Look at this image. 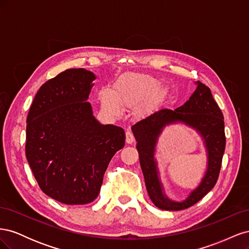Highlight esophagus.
<instances>
[{
    "instance_id": "obj_1",
    "label": "esophagus",
    "mask_w": 249,
    "mask_h": 249,
    "mask_svg": "<svg viewBox=\"0 0 249 249\" xmlns=\"http://www.w3.org/2000/svg\"><path fill=\"white\" fill-rule=\"evenodd\" d=\"M135 138H134V134L131 130H127L125 132V141L126 143H129V144H132V143L134 142Z\"/></svg>"
}]
</instances>
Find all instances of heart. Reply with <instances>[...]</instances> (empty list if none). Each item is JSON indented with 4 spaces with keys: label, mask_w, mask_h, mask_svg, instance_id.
I'll return each instance as SVG.
<instances>
[{
    "label": "heart",
    "mask_w": 249,
    "mask_h": 249,
    "mask_svg": "<svg viewBox=\"0 0 249 249\" xmlns=\"http://www.w3.org/2000/svg\"><path fill=\"white\" fill-rule=\"evenodd\" d=\"M159 85L156 84V89H158ZM154 91L153 87H141L139 90L138 95H144L146 93H152ZM130 97H131V91H130V87L127 84H123L118 87L117 93L115 94L109 88H104L102 91L100 92V100L103 105V107L106 109L108 112H110L111 114H118L120 112V103H127L130 102Z\"/></svg>",
    "instance_id": "b5f03b06"
}]
</instances>
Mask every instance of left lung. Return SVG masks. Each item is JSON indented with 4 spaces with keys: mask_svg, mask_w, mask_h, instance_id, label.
Here are the masks:
<instances>
[{
    "mask_svg": "<svg viewBox=\"0 0 249 249\" xmlns=\"http://www.w3.org/2000/svg\"><path fill=\"white\" fill-rule=\"evenodd\" d=\"M196 84V90L183 106L176 110L156 111L132 126L137 141L136 147L147 193L155 206L162 210L179 211L190 208L213 189L219 177L225 148L224 118L210 88L199 81ZM178 121L193 127L201 134L207 148L208 167L202 183L192 192L189 197L183 202H173L162 192L154 150L157 138L163 127Z\"/></svg>",
    "mask_w": 249,
    "mask_h": 249,
    "instance_id": "8db88e82",
    "label": "left lung"
}]
</instances>
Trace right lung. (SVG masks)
<instances>
[{"instance_id":"right-lung-1","label":"right lung","mask_w":249,"mask_h":249,"mask_svg":"<svg viewBox=\"0 0 249 249\" xmlns=\"http://www.w3.org/2000/svg\"><path fill=\"white\" fill-rule=\"evenodd\" d=\"M95 76L71 69L37 91L27 117L26 157L40 189L65 205H86L124 146L123 127L101 124L87 102Z\"/></svg>"}]
</instances>
